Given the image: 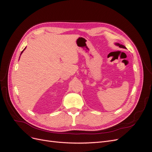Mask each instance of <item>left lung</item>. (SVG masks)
I'll list each match as a JSON object with an SVG mask.
<instances>
[{"label":"left lung","instance_id":"left-lung-1","mask_svg":"<svg viewBox=\"0 0 152 152\" xmlns=\"http://www.w3.org/2000/svg\"><path fill=\"white\" fill-rule=\"evenodd\" d=\"M116 45H118V46H119L120 48H124V49H126V47L124 46V45H121V44H116Z\"/></svg>","mask_w":152,"mask_h":152}]
</instances>
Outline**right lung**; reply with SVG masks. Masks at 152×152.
<instances>
[{
  "label": "right lung",
  "instance_id": "obj_1",
  "mask_svg": "<svg viewBox=\"0 0 152 152\" xmlns=\"http://www.w3.org/2000/svg\"><path fill=\"white\" fill-rule=\"evenodd\" d=\"M23 51H22V52H21V53H23Z\"/></svg>",
  "mask_w": 152,
  "mask_h": 152
}]
</instances>
